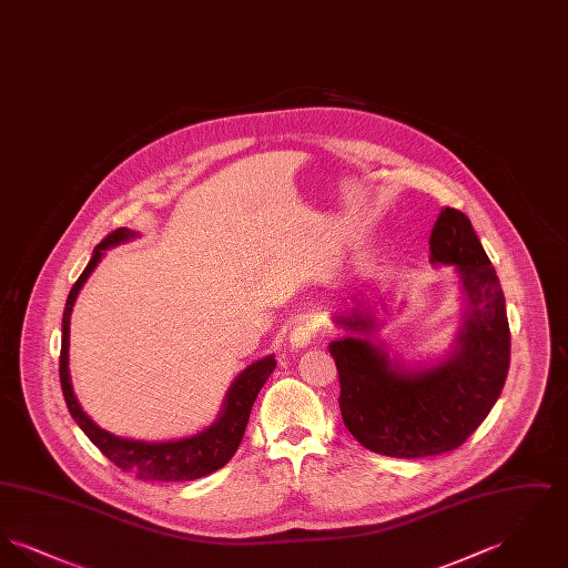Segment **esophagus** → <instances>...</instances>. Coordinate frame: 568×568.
<instances>
[{"mask_svg":"<svg viewBox=\"0 0 568 568\" xmlns=\"http://www.w3.org/2000/svg\"><path fill=\"white\" fill-rule=\"evenodd\" d=\"M313 341H315V325L311 324V322L297 324L296 327L292 329V334H290V345H292L294 349H304V347H308Z\"/></svg>","mask_w":568,"mask_h":568,"instance_id":"34e87169","label":"esophagus"}]
</instances>
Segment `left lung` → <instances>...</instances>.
Listing matches in <instances>:
<instances>
[{
    "mask_svg": "<svg viewBox=\"0 0 568 568\" xmlns=\"http://www.w3.org/2000/svg\"><path fill=\"white\" fill-rule=\"evenodd\" d=\"M430 264L454 266L462 325L436 362H406L378 341L383 320L364 300L332 315L347 329L327 345L341 378V415L353 438L392 458L459 447L496 405L511 362L505 294L470 219L445 209L430 234Z\"/></svg>",
    "mask_w": 568,
    "mask_h": 568,
    "instance_id": "1",
    "label": "left lung"
}]
</instances>
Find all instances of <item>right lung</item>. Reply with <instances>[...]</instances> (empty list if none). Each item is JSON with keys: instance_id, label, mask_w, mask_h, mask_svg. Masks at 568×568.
<instances>
[{"instance_id": "obj_1", "label": "right lung", "mask_w": 568, "mask_h": 568, "mask_svg": "<svg viewBox=\"0 0 568 568\" xmlns=\"http://www.w3.org/2000/svg\"><path fill=\"white\" fill-rule=\"evenodd\" d=\"M138 239V232L119 227L109 234L102 243L93 248V255L82 271L79 281L72 285L70 296L65 302L63 322H61V355H59V378L61 389L70 415L81 426L82 433L89 436V440L121 470L132 473L142 481H193L200 477H206L223 468L232 456L236 454L244 428L251 415L253 403L268 381L272 371L276 368L274 355H266L253 364H248L239 377L232 381L223 405L219 410V417L211 426H206L200 433L191 434L185 438L174 440H140V438H125L100 428L79 405L72 378H70V317L74 302L81 294L82 285L95 271V266L102 262L104 253L116 244L130 243Z\"/></svg>"}]
</instances>
